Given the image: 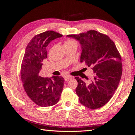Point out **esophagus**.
<instances>
[{
    "label": "esophagus",
    "mask_w": 135,
    "mask_h": 135,
    "mask_svg": "<svg viewBox=\"0 0 135 135\" xmlns=\"http://www.w3.org/2000/svg\"><path fill=\"white\" fill-rule=\"evenodd\" d=\"M71 79H72V77H71V76H65L64 77V79H65V81H70V80Z\"/></svg>",
    "instance_id": "34e87169"
}]
</instances>
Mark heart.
Returning a JSON list of instances; mask_svg holds the SVG:
<instances>
[{"label": "heart", "instance_id": "obj_1", "mask_svg": "<svg viewBox=\"0 0 135 135\" xmlns=\"http://www.w3.org/2000/svg\"><path fill=\"white\" fill-rule=\"evenodd\" d=\"M73 41H71V40H68V41L66 42L65 43H68V42H73Z\"/></svg>", "mask_w": 135, "mask_h": 135}]
</instances>
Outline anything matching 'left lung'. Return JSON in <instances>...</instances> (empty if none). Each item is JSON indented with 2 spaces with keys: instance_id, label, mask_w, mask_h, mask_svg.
<instances>
[{
  "instance_id": "left-lung-1",
  "label": "left lung",
  "mask_w": 135,
  "mask_h": 135,
  "mask_svg": "<svg viewBox=\"0 0 135 135\" xmlns=\"http://www.w3.org/2000/svg\"><path fill=\"white\" fill-rule=\"evenodd\" d=\"M67 37L81 45V62L92 67L94 76L89 83L78 76L76 88L79 102L91 109L99 108L110 100L119 85L122 75L121 57L113 41L107 35L90 30Z\"/></svg>"
}]
</instances>
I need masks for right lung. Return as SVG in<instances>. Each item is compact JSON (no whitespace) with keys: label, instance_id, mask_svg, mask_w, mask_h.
<instances>
[{"label":"right lung","instance_id":"right-lung-1","mask_svg":"<svg viewBox=\"0 0 135 135\" xmlns=\"http://www.w3.org/2000/svg\"><path fill=\"white\" fill-rule=\"evenodd\" d=\"M62 35L53 31L35 36L25 49L21 68V78L28 97L41 107L56 104L59 102L64 86L61 76L44 78L39 74L42 61L47 58V46L53 40Z\"/></svg>","mask_w":135,"mask_h":135}]
</instances>
